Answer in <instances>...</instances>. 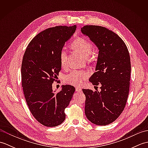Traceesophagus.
Wrapping results in <instances>:
<instances>
[{"label":"esophagus","instance_id":"34e87169","mask_svg":"<svg viewBox=\"0 0 148 148\" xmlns=\"http://www.w3.org/2000/svg\"><path fill=\"white\" fill-rule=\"evenodd\" d=\"M76 91L77 92H81V88L79 87H76Z\"/></svg>","mask_w":148,"mask_h":148}]
</instances>
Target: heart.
Segmentation results:
<instances>
[{
	"label": "heart",
	"mask_w": 148,
	"mask_h": 148,
	"mask_svg": "<svg viewBox=\"0 0 148 148\" xmlns=\"http://www.w3.org/2000/svg\"><path fill=\"white\" fill-rule=\"evenodd\" d=\"M73 48L84 57H88L92 51V44L83 37H78L72 44ZM67 51L62 49L60 53V62L62 67H66ZM88 76L87 72L83 71H72L65 76L66 83L74 86H79Z\"/></svg>",
	"instance_id": "1"
}]
</instances>
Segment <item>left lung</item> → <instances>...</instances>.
Masks as SVG:
<instances>
[{
  "mask_svg": "<svg viewBox=\"0 0 148 148\" xmlns=\"http://www.w3.org/2000/svg\"><path fill=\"white\" fill-rule=\"evenodd\" d=\"M81 32L99 49L96 72L89 81L101 84L100 92L83 89L85 114L97 125H107L117 119L126 105L129 93L131 64L127 47L116 33L106 27L86 25Z\"/></svg>",
  "mask_w": 148,
  "mask_h": 148,
  "instance_id": "obj_1",
  "label": "left lung"
}]
</instances>
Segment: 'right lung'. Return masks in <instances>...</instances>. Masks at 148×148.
<instances>
[{
	"instance_id": "obj_1",
	"label": "right lung",
	"mask_w": 148,
	"mask_h": 148,
	"mask_svg": "<svg viewBox=\"0 0 148 148\" xmlns=\"http://www.w3.org/2000/svg\"><path fill=\"white\" fill-rule=\"evenodd\" d=\"M76 26L49 28L34 37L27 47L21 64V83L28 107L44 126L56 127L65 119V109L75 92L71 85L53 91L52 84L61 70L60 53Z\"/></svg>"
}]
</instances>
